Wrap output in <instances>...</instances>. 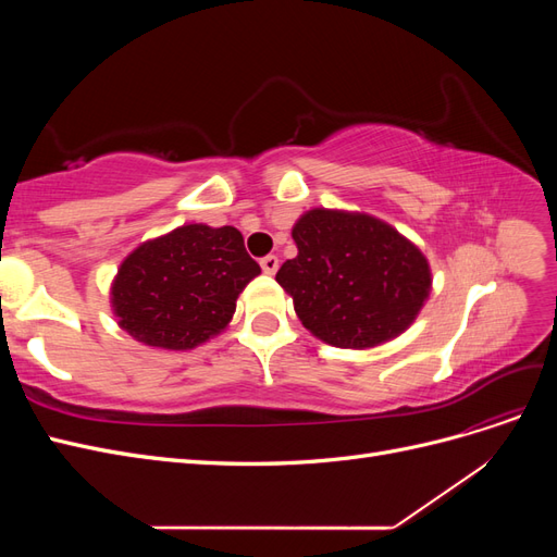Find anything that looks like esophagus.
I'll use <instances>...</instances> for the list:
<instances>
[{
	"label": "esophagus",
	"instance_id": "esophagus-1",
	"mask_svg": "<svg viewBox=\"0 0 557 557\" xmlns=\"http://www.w3.org/2000/svg\"><path fill=\"white\" fill-rule=\"evenodd\" d=\"M260 267H262L264 274L274 276V274L278 272V258H276V256H267V258L260 260Z\"/></svg>",
	"mask_w": 557,
	"mask_h": 557
}]
</instances>
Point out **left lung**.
Wrapping results in <instances>:
<instances>
[{
  "instance_id": "left-lung-1",
  "label": "left lung",
  "mask_w": 557,
  "mask_h": 557,
  "mask_svg": "<svg viewBox=\"0 0 557 557\" xmlns=\"http://www.w3.org/2000/svg\"><path fill=\"white\" fill-rule=\"evenodd\" d=\"M297 258L276 281L313 336L336 348H374L418 318L432 290L420 248L381 218L311 209L293 227Z\"/></svg>"
}]
</instances>
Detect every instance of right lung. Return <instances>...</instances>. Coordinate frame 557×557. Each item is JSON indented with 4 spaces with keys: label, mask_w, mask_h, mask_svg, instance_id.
I'll list each match as a JSON object with an SVG mask.
<instances>
[{
    "label": "right lung",
    "mask_w": 557,
    "mask_h": 557,
    "mask_svg": "<svg viewBox=\"0 0 557 557\" xmlns=\"http://www.w3.org/2000/svg\"><path fill=\"white\" fill-rule=\"evenodd\" d=\"M260 274L237 227L181 225L134 248L111 283V309L132 339L190 350L221 334Z\"/></svg>",
    "instance_id": "add662e5"
}]
</instances>
